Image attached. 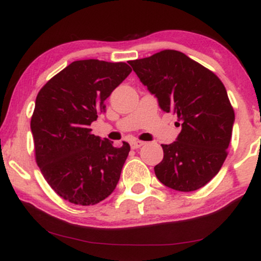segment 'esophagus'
<instances>
[{
	"label": "esophagus",
	"instance_id": "obj_1",
	"mask_svg": "<svg viewBox=\"0 0 261 261\" xmlns=\"http://www.w3.org/2000/svg\"><path fill=\"white\" fill-rule=\"evenodd\" d=\"M143 144H144V142H142V141H138V140L133 141L131 142V148H133V149H137V148H141Z\"/></svg>",
	"mask_w": 261,
	"mask_h": 261
}]
</instances>
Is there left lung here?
<instances>
[{
  "label": "left lung",
  "mask_w": 261,
  "mask_h": 261,
  "mask_svg": "<svg viewBox=\"0 0 261 261\" xmlns=\"http://www.w3.org/2000/svg\"><path fill=\"white\" fill-rule=\"evenodd\" d=\"M128 64L161 110L176 114V126L182 127L173 143L161 144L164 159L154 167L155 176L178 191L206 186L226 159L235 123L224 84L177 50H163Z\"/></svg>",
  "instance_id": "left-lung-1"
}]
</instances>
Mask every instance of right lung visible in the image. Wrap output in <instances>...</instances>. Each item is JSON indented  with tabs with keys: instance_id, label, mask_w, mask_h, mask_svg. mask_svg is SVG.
<instances>
[{
	"instance_id": "obj_1",
	"label": "right lung",
	"mask_w": 261,
	"mask_h": 261,
	"mask_svg": "<svg viewBox=\"0 0 261 261\" xmlns=\"http://www.w3.org/2000/svg\"><path fill=\"white\" fill-rule=\"evenodd\" d=\"M131 73L125 62L73 61L39 90L31 131L36 161L53 190L74 204H96L113 193L130 144L91 134L105 100Z\"/></svg>"
}]
</instances>
